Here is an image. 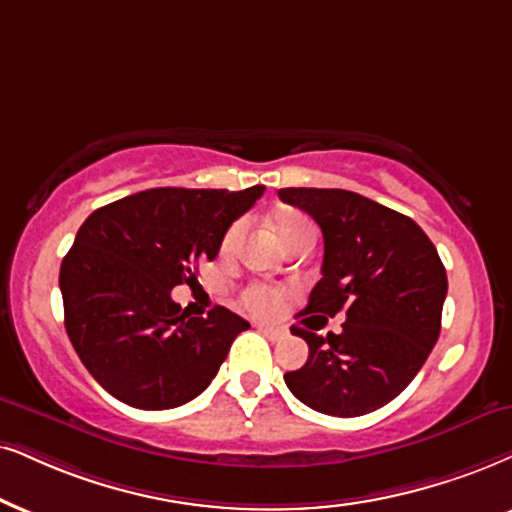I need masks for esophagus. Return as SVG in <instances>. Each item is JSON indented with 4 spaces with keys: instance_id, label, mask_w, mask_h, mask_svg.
Wrapping results in <instances>:
<instances>
[{
    "instance_id": "esophagus-1",
    "label": "esophagus",
    "mask_w": 512,
    "mask_h": 512,
    "mask_svg": "<svg viewBox=\"0 0 512 512\" xmlns=\"http://www.w3.org/2000/svg\"><path fill=\"white\" fill-rule=\"evenodd\" d=\"M257 328H260V331H262L264 335H269L271 340H283V338H286V331H283V328L264 326V323H257Z\"/></svg>"
}]
</instances>
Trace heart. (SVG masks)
<instances>
[{"instance_id":"heart-1","label":"heart","mask_w":512,"mask_h":512,"mask_svg":"<svg viewBox=\"0 0 512 512\" xmlns=\"http://www.w3.org/2000/svg\"><path fill=\"white\" fill-rule=\"evenodd\" d=\"M274 229H276V236L281 238L283 245L290 243L297 236L314 234L312 222H309V219L300 217V215H283V217H278L276 224H274ZM241 234H243V222L231 224V229L226 231V236H224L222 248L226 252L234 250L236 243H238V238H241ZM281 297H283V290L281 288L260 286V283H257V286H250L248 290H243V304L250 309V312H255V314H271L278 307V302H281Z\"/></svg>"}]
</instances>
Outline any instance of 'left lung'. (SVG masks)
Instances as JSON below:
<instances>
[{
    "label": "left lung",
    "instance_id": "1",
    "mask_svg": "<svg viewBox=\"0 0 512 512\" xmlns=\"http://www.w3.org/2000/svg\"><path fill=\"white\" fill-rule=\"evenodd\" d=\"M283 203L314 217L323 234L321 281L304 312H345L342 331L316 335L307 364L283 375L309 409L354 418L371 413L416 378L442 328L446 271L411 217L345 189H281Z\"/></svg>",
    "mask_w": 512,
    "mask_h": 512
}]
</instances>
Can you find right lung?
<instances>
[{
    "mask_svg": "<svg viewBox=\"0 0 512 512\" xmlns=\"http://www.w3.org/2000/svg\"><path fill=\"white\" fill-rule=\"evenodd\" d=\"M264 186L148 189L84 219L63 257L58 286L66 331L103 390L134 409L163 411L196 399L250 323L226 307L191 316L172 288L196 281L231 222Z\"/></svg>",
    "mask_w": 512,
    "mask_h": 512,
    "instance_id": "add662e5",
    "label": "right lung"
}]
</instances>
